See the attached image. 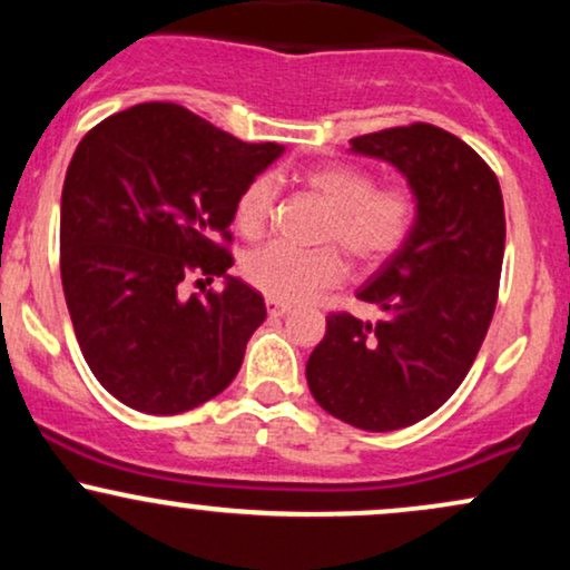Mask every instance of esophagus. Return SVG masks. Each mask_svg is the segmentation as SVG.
I'll return each mask as SVG.
<instances>
[{
  "label": "esophagus",
  "instance_id": "34e87169",
  "mask_svg": "<svg viewBox=\"0 0 570 570\" xmlns=\"http://www.w3.org/2000/svg\"><path fill=\"white\" fill-rule=\"evenodd\" d=\"M292 307L289 305H284V303H276V299H267V313H271L273 318H281V316H286V313H289Z\"/></svg>",
  "mask_w": 570,
  "mask_h": 570
}]
</instances>
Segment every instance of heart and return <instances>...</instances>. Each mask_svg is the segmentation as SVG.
Masks as SVG:
<instances>
[{
	"label": "heart",
	"mask_w": 570,
	"mask_h": 570,
	"mask_svg": "<svg viewBox=\"0 0 570 570\" xmlns=\"http://www.w3.org/2000/svg\"><path fill=\"white\" fill-rule=\"evenodd\" d=\"M299 181L326 208L322 240L343 246L358 265H381L407 240L415 222V198L404 187H375V179L348 163H326L299 174ZM276 214V181L257 176L240 189L233 219L244 238H263ZM248 284L276 303H307L343 281L345 263L337 248L316 252L271 244L248 254Z\"/></svg>",
	"instance_id": "1"
}]
</instances>
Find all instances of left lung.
I'll return each instance as SVG.
<instances>
[{
	"label": "left lung",
	"mask_w": 570,
	"mask_h": 570,
	"mask_svg": "<svg viewBox=\"0 0 570 570\" xmlns=\"http://www.w3.org/2000/svg\"><path fill=\"white\" fill-rule=\"evenodd\" d=\"M351 153L402 171L415 222L356 292L375 322L330 313L305 377L330 415L394 431L440 410L472 370L499 299L507 219L495 174L448 130L385 128L351 139Z\"/></svg>",
	"instance_id": "obj_1"
}]
</instances>
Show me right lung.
<instances>
[{
    "instance_id": "1",
    "label": "right lung",
    "mask_w": 570,
    "mask_h": 570,
    "mask_svg": "<svg viewBox=\"0 0 570 570\" xmlns=\"http://www.w3.org/2000/svg\"><path fill=\"white\" fill-rule=\"evenodd\" d=\"M179 104H136L77 144L61 193V284L98 383L128 407L176 415L238 375L265 299L233 278V208L281 158ZM189 277L226 289L180 297Z\"/></svg>"
}]
</instances>
